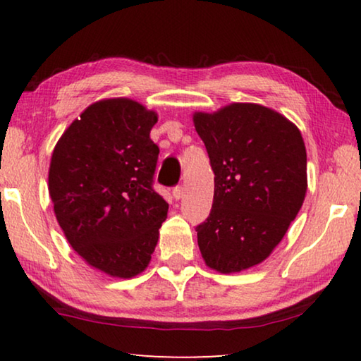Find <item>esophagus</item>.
<instances>
[{
	"label": "esophagus",
	"mask_w": 361,
	"mask_h": 361,
	"mask_svg": "<svg viewBox=\"0 0 361 361\" xmlns=\"http://www.w3.org/2000/svg\"><path fill=\"white\" fill-rule=\"evenodd\" d=\"M172 194H173V197H175L176 200H180V199L183 197V195H185V188H183V186H176V188H173Z\"/></svg>",
	"instance_id": "34e87169"
}]
</instances>
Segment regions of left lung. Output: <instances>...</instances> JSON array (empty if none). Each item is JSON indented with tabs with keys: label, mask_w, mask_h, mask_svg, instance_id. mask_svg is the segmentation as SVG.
Masks as SVG:
<instances>
[{
	"label": "left lung",
	"mask_w": 361,
	"mask_h": 361,
	"mask_svg": "<svg viewBox=\"0 0 361 361\" xmlns=\"http://www.w3.org/2000/svg\"><path fill=\"white\" fill-rule=\"evenodd\" d=\"M209 152L215 194L199 224L205 264L221 274L264 261L296 218L307 191V154L298 127L256 103L194 113Z\"/></svg>",
	"instance_id": "left-lung-1"
}]
</instances>
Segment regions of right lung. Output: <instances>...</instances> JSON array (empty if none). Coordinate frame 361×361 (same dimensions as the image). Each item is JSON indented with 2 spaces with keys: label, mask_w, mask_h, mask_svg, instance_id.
Instances as JSON below:
<instances>
[{
  "label": "right lung",
  "mask_w": 361,
  "mask_h": 361,
  "mask_svg": "<svg viewBox=\"0 0 361 361\" xmlns=\"http://www.w3.org/2000/svg\"><path fill=\"white\" fill-rule=\"evenodd\" d=\"M157 114L130 99L87 106L54 148L49 194L66 240L111 277L148 267L169 204L152 188Z\"/></svg>",
  "instance_id": "add662e5"
}]
</instances>
